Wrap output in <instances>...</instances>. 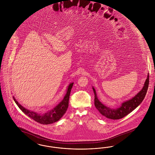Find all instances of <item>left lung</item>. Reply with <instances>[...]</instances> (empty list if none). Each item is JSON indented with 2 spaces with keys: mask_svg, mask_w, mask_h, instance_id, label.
<instances>
[{
  "mask_svg": "<svg viewBox=\"0 0 155 155\" xmlns=\"http://www.w3.org/2000/svg\"><path fill=\"white\" fill-rule=\"evenodd\" d=\"M149 73L147 74V78L144 83L143 87L140 91L131 99L127 100L117 108L113 109L110 107L106 106L99 101L97 96L96 91L94 87L92 89L95 94V106L99 112L106 118L111 120H117L123 118L125 116L128 115L135 109H136L144 99L147 92L149 85Z\"/></svg>",
  "mask_w": 155,
  "mask_h": 155,
  "instance_id": "left-lung-1",
  "label": "left lung"
}]
</instances>
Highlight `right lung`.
<instances>
[{
  "label": "right lung",
  "mask_w": 155,
  "mask_h": 155,
  "mask_svg": "<svg viewBox=\"0 0 155 155\" xmlns=\"http://www.w3.org/2000/svg\"><path fill=\"white\" fill-rule=\"evenodd\" d=\"M73 84L74 82H71L68 85L67 89L66 94L63 99L53 109L45 113H37L34 111L30 110L24 107L22 105L18 103L14 96L13 97L15 102L20 109V110L29 117L40 124H50L59 121L66 112L68 106L70 94Z\"/></svg>",
  "instance_id": "right-lung-1"
}]
</instances>
